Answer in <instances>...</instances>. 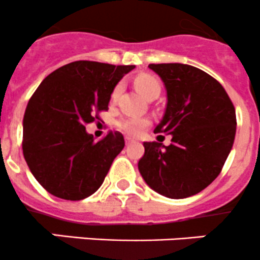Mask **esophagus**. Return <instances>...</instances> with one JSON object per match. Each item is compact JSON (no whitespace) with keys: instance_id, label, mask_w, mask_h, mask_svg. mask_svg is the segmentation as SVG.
Masks as SVG:
<instances>
[{"instance_id":"obj_1","label":"esophagus","mask_w":260,"mask_h":260,"mask_svg":"<svg viewBox=\"0 0 260 260\" xmlns=\"http://www.w3.org/2000/svg\"><path fill=\"white\" fill-rule=\"evenodd\" d=\"M134 143V140L131 138H129V136H126V138H125V144H126V145H130V144H133Z\"/></svg>"}]
</instances>
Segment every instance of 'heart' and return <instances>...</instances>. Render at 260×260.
<instances>
[{
  "mask_svg": "<svg viewBox=\"0 0 260 260\" xmlns=\"http://www.w3.org/2000/svg\"><path fill=\"white\" fill-rule=\"evenodd\" d=\"M136 89L143 94L145 99H151L154 96H159L160 93V84L154 77L151 76H139L134 81ZM121 91V86L117 84L112 92V99H116ZM150 121L144 117H129V119L120 120L116 124L117 129L124 131L125 134L130 136H139L141 135L144 130L149 126Z\"/></svg>",
  "mask_w": 260,
  "mask_h": 260,
  "instance_id": "obj_1",
  "label": "heart"
}]
</instances>
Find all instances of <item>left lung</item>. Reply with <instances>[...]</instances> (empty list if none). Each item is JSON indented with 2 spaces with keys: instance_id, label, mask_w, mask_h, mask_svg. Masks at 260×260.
Segmentation results:
<instances>
[{
  "instance_id": "8db88e82",
  "label": "left lung",
  "mask_w": 260,
  "mask_h": 260,
  "mask_svg": "<svg viewBox=\"0 0 260 260\" xmlns=\"http://www.w3.org/2000/svg\"><path fill=\"white\" fill-rule=\"evenodd\" d=\"M149 68L167 91L166 112L154 133L172 135V143H144L139 172L158 193L186 199L220 174L235 139V107L216 79L196 67L163 63Z\"/></svg>"
}]
</instances>
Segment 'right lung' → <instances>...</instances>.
Segmentation results:
<instances>
[{"label":"right lung","instance_id":"obj_1","mask_svg":"<svg viewBox=\"0 0 260 260\" xmlns=\"http://www.w3.org/2000/svg\"><path fill=\"white\" fill-rule=\"evenodd\" d=\"M135 66L77 60L45 77L24 115L22 153L37 181L53 196L79 201L104 183L124 136L94 141L86 125L99 120L120 79Z\"/></svg>","mask_w":260,"mask_h":260}]
</instances>
